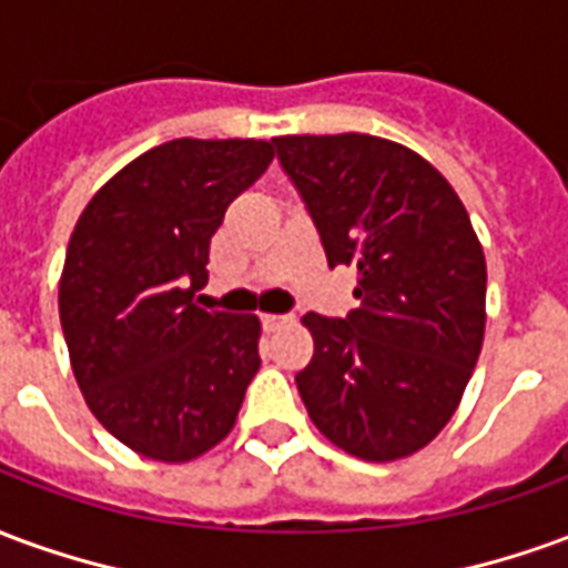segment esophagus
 Listing matches in <instances>:
<instances>
[{"label":"esophagus","instance_id":"1","mask_svg":"<svg viewBox=\"0 0 568 568\" xmlns=\"http://www.w3.org/2000/svg\"><path fill=\"white\" fill-rule=\"evenodd\" d=\"M288 316H280V313H264L261 316V325H264V332H276V328H283Z\"/></svg>","mask_w":568,"mask_h":568}]
</instances>
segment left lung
Returning <instances> with one entry per match:
<instances>
[{
  "label": "left lung",
  "instance_id": "8db88e82",
  "mask_svg": "<svg viewBox=\"0 0 568 568\" xmlns=\"http://www.w3.org/2000/svg\"><path fill=\"white\" fill-rule=\"evenodd\" d=\"M332 267H356L346 320L307 313L297 371L310 419L368 463L417 453L447 426L484 344L487 261L450 182L368 133L276 136Z\"/></svg>",
  "mask_w": 568,
  "mask_h": 568
}]
</instances>
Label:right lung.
Returning a JSON list of instances; mask_svg holds the SVG:
<instances>
[{
    "instance_id": "1",
    "label": "right lung",
    "mask_w": 568,
    "mask_h": 568,
    "mask_svg": "<svg viewBox=\"0 0 568 568\" xmlns=\"http://www.w3.org/2000/svg\"><path fill=\"white\" fill-rule=\"evenodd\" d=\"M273 161L264 140H173L105 182L69 236L60 325L84 402L121 444L187 463L234 428L258 316L194 304L224 212Z\"/></svg>"
}]
</instances>
